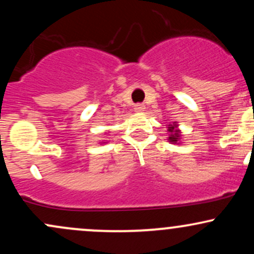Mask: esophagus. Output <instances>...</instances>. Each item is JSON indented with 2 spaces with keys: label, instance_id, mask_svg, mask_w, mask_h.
Here are the masks:
<instances>
[{
  "label": "esophagus",
  "instance_id": "1",
  "mask_svg": "<svg viewBox=\"0 0 254 254\" xmlns=\"http://www.w3.org/2000/svg\"><path fill=\"white\" fill-rule=\"evenodd\" d=\"M135 111H136V112H138V113L144 112L145 106H144V105H142V104H137L135 106Z\"/></svg>",
  "mask_w": 254,
  "mask_h": 254
}]
</instances>
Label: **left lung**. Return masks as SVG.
<instances>
[{
    "label": "left lung",
    "instance_id": "8db88e82",
    "mask_svg": "<svg viewBox=\"0 0 254 254\" xmlns=\"http://www.w3.org/2000/svg\"><path fill=\"white\" fill-rule=\"evenodd\" d=\"M167 133H168V142L172 144H180L182 142V131L179 129V124L178 122H172L167 124Z\"/></svg>",
    "mask_w": 254,
    "mask_h": 254
}]
</instances>
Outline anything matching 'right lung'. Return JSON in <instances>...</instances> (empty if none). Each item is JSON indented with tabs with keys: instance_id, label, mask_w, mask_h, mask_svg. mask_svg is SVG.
Returning <instances> with one entry per match:
<instances>
[{
	"instance_id": "1",
	"label": "right lung",
	"mask_w": 254,
	"mask_h": 254,
	"mask_svg": "<svg viewBox=\"0 0 254 254\" xmlns=\"http://www.w3.org/2000/svg\"><path fill=\"white\" fill-rule=\"evenodd\" d=\"M105 143H107V142H104V141L100 142V144H105Z\"/></svg>"
}]
</instances>
